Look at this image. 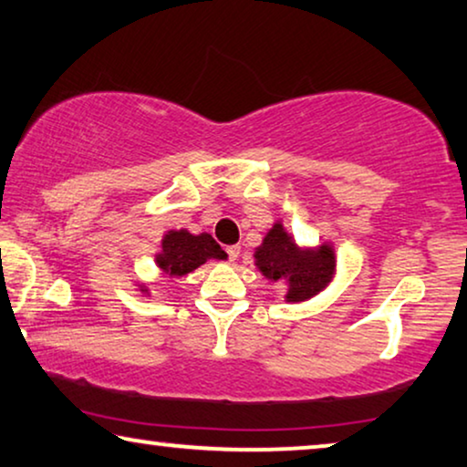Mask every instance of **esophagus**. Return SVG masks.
<instances>
[{"label":"esophagus","instance_id":"esophagus-1","mask_svg":"<svg viewBox=\"0 0 467 467\" xmlns=\"http://www.w3.org/2000/svg\"><path fill=\"white\" fill-rule=\"evenodd\" d=\"M226 254H228V262H236V260H239V255H241V247L239 245L226 247Z\"/></svg>","mask_w":467,"mask_h":467}]
</instances>
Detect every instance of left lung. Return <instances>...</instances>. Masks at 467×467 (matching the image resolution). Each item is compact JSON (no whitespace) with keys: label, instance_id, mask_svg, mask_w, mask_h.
<instances>
[{"label":"left lung","instance_id":"obj_1","mask_svg":"<svg viewBox=\"0 0 467 467\" xmlns=\"http://www.w3.org/2000/svg\"><path fill=\"white\" fill-rule=\"evenodd\" d=\"M254 264L270 283L285 280V301L301 303L316 297L337 274V254L330 241L317 247H306L295 241L283 220H276L254 251Z\"/></svg>","mask_w":467,"mask_h":467}]
</instances>
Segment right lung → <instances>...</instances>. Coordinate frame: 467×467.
<instances>
[{"label": "right lung", "mask_w": 467, "mask_h": 467, "mask_svg": "<svg viewBox=\"0 0 467 467\" xmlns=\"http://www.w3.org/2000/svg\"><path fill=\"white\" fill-rule=\"evenodd\" d=\"M226 251L212 239V234H193L187 228H181V231H166L161 236L160 251L155 254V265L170 278H182L205 262L226 260ZM135 286L143 295H151L145 283H137Z\"/></svg>", "instance_id": "add662e5"}]
</instances>
